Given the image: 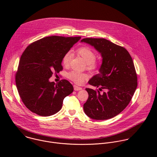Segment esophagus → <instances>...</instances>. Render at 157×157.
Wrapping results in <instances>:
<instances>
[{"label": "esophagus", "instance_id": "34e87169", "mask_svg": "<svg viewBox=\"0 0 157 157\" xmlns=\"http://www.w3.org/2000/svg\"><path fill=\"white\" fill-rule=\"evenodd\" d=\"M82 88L80 87H78V86H74V90L75 91H80L81 90Z\"/></svg>", "mask_w": 157, "mask_h": 157}]
</instances>
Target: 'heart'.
Wrapping results in <instances>:
<instances>
[{
  "label": "heart",
  "mask_w": 157,
  "mask_h": 157,
  "mask_svg": "<svg viewBox=\"0 0 157 157\" xmlns=\"http://www.w3.org/2000/svg\"><path fill=\"white\" fill-rule=\"evenodd\" d=\"M78 52L83 58L85 62L88 64L89 68H94L97 66V64L94 61L96 59V54L91 48H89V47H81L78 50ZM71 56L72 54L70 52L64 55L62 59V63L64 66H67L69 65ZM68 76L71 81L78 84H82L84 80L87 78L86 75L75 71L70 72Z\"/></svg>",
  "instance_id": "heart-1"
}]
</instances>
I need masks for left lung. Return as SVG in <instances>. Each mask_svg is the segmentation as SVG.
<instances>
[{
	"label": "left lung",
	"instance_id": "1",
	"mask_svg": "<svg viewBox=\"0 0 157 157\" xmlns=\"http://www.w3.org/2000/svg\"><path fill=\"white\" fill-rule=\"evenodd\" d=\"M81 42L89 44L102 57L99 73L88 83L105 91L100 94L86 88L89 98L83 105L85 114L94 120L113 118L127 106L137 86L133 60L127 50L104 38H87Z\"/></svg>",
	"mask_w": 157,
	"mask_h": 157
}]
</instances>
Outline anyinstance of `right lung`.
I'll list each match as a JSON object with an SVG mask.
<instances>
[{
    "label": "right lung",
    "instance_id": "right-lung-1",
    "mask_svg": "<svg viewBox=\"0 0 157 157\" xmlns=\"http://www.w3.org/2000/svg\"><path fill=\"white\" fill-rule=\"evenodd\" d=\"M81 36H47L33 42L21 55L15 82L20 97L33 113L47 117L59 112L73 86L67 80L55 84L50 78L63 70L62 59Z\"/></svg>",
    "mask_w": 157,
    "mask_h": 157
}]
</instances>
